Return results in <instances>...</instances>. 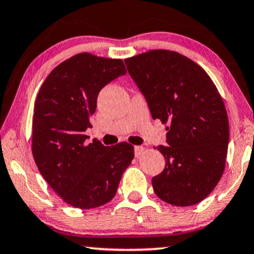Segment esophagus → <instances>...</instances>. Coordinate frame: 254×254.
Masks as SVG:
<instances>
[{"label":"esophagus","mask_w":254,"mask_h":254,"mask_svg":"<svg viewBox=\"0 0 254 254\" xmlns=\"http://www.w3.org/2000/svg\"><path fill=\"white\" fill-rule=\"evenodd\" d=\"M144 148H143V146H139V145H137V146H135V149H134V153H135V157H138V156H141V154L144 152Z\"/></svg>","instance_id":"1"}]
</instances>
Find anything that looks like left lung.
Masks as SVG:
<instances>
[{
    "label": "left lung",
    "mask_w": 254,
    "mask_h": 254,
    "mask_svg": "<svg viewBox=\"0 0 254 254\" xmlns=\"http://www.w3.org/2000/svg\"><path fill=\"white\" fill-rule=\"evenodd\" d=\"M125 63L152 118L170 124L168 145L157 148L165 168L152 178L154 192L175 206L199 203L226 166L229 123L221 95L203 67L176 51L150 50Z\"/></svg>",
    "instance_id": "8db88e82"
}]
</instances>
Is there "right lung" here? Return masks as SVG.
Segmentation results:
<instances>
[{"label":"right lung","mask_w":254,"mask_h":254,"mask_svg":"<svg viewBox=\"0 0 254 254\" xmlns=\"http://www.w3.org/2000/svg\"><path fill=\"white\" fill-rule=\"evenodd\" d=\"M121 60L82 53L56 66L40 88L32 125V153L40 173L58 196L73 207L102 206L115 197L134 146H112L94 139L87 128L101 89L126 74Z\"/></svg>","instance_id":"add662e5"}]
</instances>
